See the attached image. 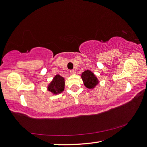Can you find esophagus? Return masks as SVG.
<instances>
[{
  "mask_svg": "<svg viewBox=\"0 0 147 147\" xmlns=\"http://www.w3.org/2000/svg\"><path fill=\"white\" fill-rule=\"evenodd\" d=\"M69 72H70V74H72V75H74V74H76V70H74V69H71Z\"/></svg>",
  "mask_w": 147,
  "mask_h": 147,
  "instance_id": "1",
  "label": "esophagus"
}]
</instances>
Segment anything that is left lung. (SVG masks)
<instances>
[{"mask_svg":"<svg viewBox=\"0 0 147 147\" xmlns=\"http://www.w3.org/2000/svg\"><path fill=\"white\" fill-rule=\"evenodd\" d=\"M82 79L83 80L84 85L86 88H88L90 89L93 88L98 83L96 77L90 70L84 71L82 74Z\"/></svg>","mask_w":147,"mask_h":147,"instance_id":"1","label":"left lung"}]
</instances>
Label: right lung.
<instances>
[{"label":"right lung","instance_id":"obj_1","mask_svg":"<svg viewBox=\"0 0 147 147\" xmlns=\"http://www.w3.org/2000/svg\"><path fill=\"white\" fill-rule=\"evenodd\" d=\"M64 79L63 77L59 75H57L53 78V80L51 81L48 86V90L53 92V94L61 93L64 88Z\"/></svg>","mask_w":147,"mask_h":147}]
</instances>
